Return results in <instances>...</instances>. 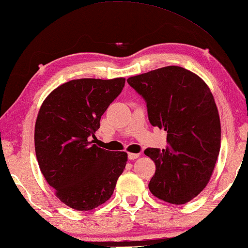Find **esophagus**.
I'll use <instances>...</instances> for the list:
<instances>
[{
    "instance_id": "esophagus-1",
    "label": "esophagus",
    "mask_w": 248,
    "mask_h": 248,
    "mask_svg": "<svg viewBox=\"0 0 248 248\" xmlns=\"http://www.w3.org/2000/svg\"><path fill=\"white\" fill-rule=\"evenodd\" d=\"M139 156H140V154H137V153H128V157H129V159H131V160H133V159H137Z\"/></svg>"
}]
</instances>
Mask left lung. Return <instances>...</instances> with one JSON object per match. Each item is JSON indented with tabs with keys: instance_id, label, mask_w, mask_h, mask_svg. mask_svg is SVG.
<instances>
[{
	"instance_id": "8db88e82",
	"label": "left lung",
	"mask_w": 248,
	"mask_h": 248,
	"mask_svg": "<svg viewBox=\"0 0 248 248\" xmlns=\"http://www.w3.org/2000/svg\"><path fill=\"white\" fill-rule=\"evenodd\" d=\"M127 81L145 100L151 124L167 131L166 150L144 151L156 165L148 188L157 199L186 204L209 182L220 152L221 125L213 93L199 76L179 66Z\"/></svg>"
}]
</instances>
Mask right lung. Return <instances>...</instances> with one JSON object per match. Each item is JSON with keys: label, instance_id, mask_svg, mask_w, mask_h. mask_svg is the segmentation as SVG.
Returning a JSON list of instances; mask_svg holds the SVG:
<instances>
[{"label": "right lung", "instance_id": "add662e5", "mask_svg": "<svg viewBox=\"0 0 248 248\" xmlns=\"http://www.w3.org/2000/svg\"><path fill=\"white\" fill-rule=\"evenodd\" d=\"M124 83V78L71 80L53 90L40 107L34 127L39 167L70 208L91 210L104 204L125 167L127 153L90 142Z\"/></svg>", "mask_w": 248, "mask_h": 248}]
</instances>
